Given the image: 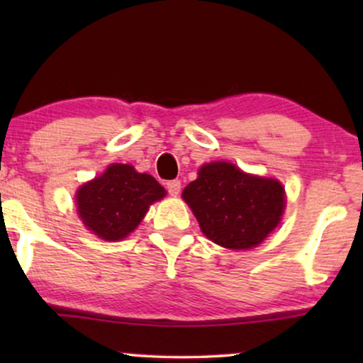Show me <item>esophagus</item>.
Listing matches in <instances>:
<instances>
[{
    "instance_id": "obj_1",
    "label": "esophagus",
    "mask_w": 363,
    "mask_h": 363,
    "mask_svg": "<svg viewBox=\"0 0 363 363\" xmlns=\"http://www.w3.org/2000/svg\"><path fill=\"white\" fill-rule=\"evenodd\" d=\"M167 190L170 195H178L182 190V182L180 180H170L167 183Z\"/></svg>"
}]
</instances>
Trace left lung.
Returning <instances> with one entry per match:
<instances>
[{
	"instance_id": "8db88e82",
	"label": "left lung",
	"mask_w": 363,
	"mask_h": 363,
	"mask_svg": "<svg viewBox=\"0 0 363 363\" xmlns=\"http://www.w3.org/2000/svg\"><path fill=\"white\" fill-rule=\"evenodd\" d=\"M208 240L230 250L261 245L279 225L284 188L272 178L242 173L233 163H206L183 190Z\"/></svg>"
}]
</instances>
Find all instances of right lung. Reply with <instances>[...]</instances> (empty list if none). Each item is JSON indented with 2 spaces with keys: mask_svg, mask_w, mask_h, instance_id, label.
Wrapping results in <instances>:
<instances>
[{
  "mask_svg": "<svg viewBox=\"0 0 363 363\" xmlns=\"http://www.w3.org/2000/svg\"><path fill=\"white\" fill-rule=\"evenodd\" d=\"M163 196L165 188L152 175L113 163L104 175L79 188L77 211L94 235L118 241L135 230L148 206Z\"/></svg>",
  "mask_w": 363,
  "mask_h": 363,
  "instance_id": "add662e5",
  "label": "right lung"
}]
</instances>
